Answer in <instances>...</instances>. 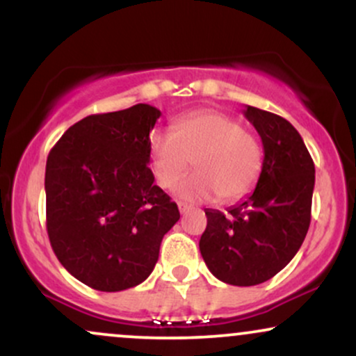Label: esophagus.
<instances>
[{
  "label": "esophagus",
  "mask_w": 356,
  "mask_h": 356,
  "mask_svg": "<svg viewBox=\"0 0 356 356\" xmlns=\"http://www.w3.org/2000/svg\"><path fill=\"white\" fill-rule=\"evenodd\" d=\"M189 209H191V206H187V204L179 202V211H181V214H184V212H187Z\"/></svg>",
  "instance_id": "obj_1"
}]
</instances>
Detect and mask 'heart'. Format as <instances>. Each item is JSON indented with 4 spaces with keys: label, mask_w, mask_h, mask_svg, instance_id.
<instances>
[{
    "label": "heart",
    "mask_w": 356,
    "mask_h": 356,
    "mask_svg": "<svg viewBox=\"0 0 356 356\" xmlns=\"http://www.w3.org/2000/svg\"><path fill=\"white\" fill-rule=\"evenodd\" d=\"M192 165V174L175 189L182 201L234 202L256 187L263 172V149L241 122L216 110H197L172 124V132L154 130L149 162L162 189H172Z\"/></svg>",
    "instance_id": "heart-1"
}]
</instances>
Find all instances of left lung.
<instances>
[{"instance_id": "1", "label": "left lung", "mask_w": 356, "mask_h": 356, "mask_svg": "<svg viewBox=\"0 0 356 356\" xmlns=\"http://www.w3.org/2000/svg\"><path fill=\"white\" fill-rule=\"evenodd\" d=\"M244 117L263 142V172L252 194L229 214L206 209L199 249L222 283L254 286L277 275L303 244L312 220L314 164L286 118L249 105Z\"/></svg>"}]
</instances>
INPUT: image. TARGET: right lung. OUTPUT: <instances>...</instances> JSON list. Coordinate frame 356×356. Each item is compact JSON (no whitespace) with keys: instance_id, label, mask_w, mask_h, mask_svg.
I'll return each mask as SVG.
<instances>
[{"instance_id":"right-lung-1","label":"right lung","mask_w":356,"mask_h":356,"mask_svg":"<svg viewBox=\"0 0 356 356\" xmlns=\"http://www.w3.org/2000/svg\"><path fill=\"white\" fill-rule=\"evenodd\" d=\"M161 110L147 104L88 115L50 150L47 229L63 268L99 291H122L154 271L177 204L154 184L149 134Z\"/></svg>"}]
</instances>
